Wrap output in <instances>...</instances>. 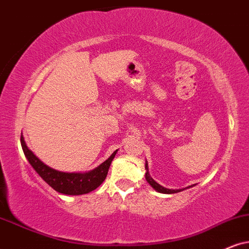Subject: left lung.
<instances>
[{"label": "left lung", "mask_w": 249, "mask_h": 249, "mask_svg": "<svg viewBox=\"0 0 249 249\" xmlns=\"http://www.w3.org/2000/svg\"><path fill=\"white\" fill-rule=\"evenodd\" d=\"M144 168H146V175H144V178H146V180L149 182L150 186H152L156 192H159V193L172 194V193H178V192H181V191L185 190V188H181V190H170V188L163 187L162 185H160L159 182H156L152 177H150L149 171H148V162L147 161H146V165H144ZM193 186H194V185H191V186H188L186 188H190V187H193Z\"/></svg>", "instance_id": "left-lung-1"}]
</instances>
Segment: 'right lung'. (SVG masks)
<instances>
[{
    "label": "right lung",
    "instance_id": "obj_1",
    "mask_svg": "<svg viewBox=\"0 0 249 249\" xmlns=\"http://www.w3.org/2000/svg\"><path fill=\"white\" fill-rule=\"evenodd\" d=\"M20 143L27 161L36 170V172L45 180L50 187L58 193L65 195H81L87 194L100 186L105 180L112 160L118 150H115L102 164L87 172H63L50 168L45 164L34 154L25 142L23 134L20 137Z\"/></svg>",
    "mask_w": 249,
    "mask_h": 249
}]
</instances>
